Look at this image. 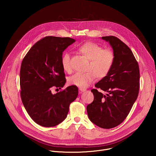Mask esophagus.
Listing matches in <instances>:
<instances>
[{
  "mask_svg": "<svg viewBox=\"0 0 156 156\" xmlns=\"http://www.w3.org/2000/svg\"><path fill=\"white\" fill-rule=\"evenodd\" d=\"M79 90L81 91V92H84L86 91V89H84V88H82V87H80L79 88Z\"/></svg>",
  "mask_w": 156,
  "mask_h": 156,
  "instance_id": "1",
  "label": "esophagus"
}]
</instances>
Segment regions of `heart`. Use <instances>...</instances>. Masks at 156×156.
I'll list each match as a JSON object with an SVG mask.
<instances>
[{
  "mask_svg": "<svg viewBox=\"0 0 156 156\" xmlns=\"http://www.w3.org/2000/svg\"><path fill=\"white\" fill-rule=\"evenodd\" d=\"M77 51L88 60L86 73H77L70 77L68 82L71 85L80 87H86L96 80L105 77L112 69L115 61V54L110 49H103L93 42H85L77 48ZM63 70L70 73L72 70L70 55L64 52L61 57Z\"/></svg>",
  "mask_w": 156,
  "mask_h": 156,
  "instance_id": "heart-1",
  "label": "heart"
}]
</instances>
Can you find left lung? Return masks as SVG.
Here are the masks:
<instances>
[{
	"instance_id": "1",
	"label": "left lung",
	"mask_w": 156,
	"mask_h": 156,
	"mask_svg": "<svg viewBox=\"0 0 156 156\" xmlns=\"http://www.w3.org/2000/svg\"><path fill=\"white\" fill-rule=\"evenodd\" d=\"M102 39L112 46L115 61L108 75L96 84V89L91 90L94 101L86 109L93 123L109 129L124 121L136 101L140 90V69L132 51L120 39L114 36ZM98 88L107 94L103 95Z\"/></svg>"
}]
</instances>
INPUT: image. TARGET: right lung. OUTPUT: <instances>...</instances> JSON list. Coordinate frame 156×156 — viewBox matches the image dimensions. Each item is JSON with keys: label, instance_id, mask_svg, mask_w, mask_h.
<instances>
[{"label": "right lung", "instance_id": "add662e5", "mask_svg": "<svg viewBox=\"0 0 156 156\" xmlns=\"http://www.w3.org/2000/svg\"><path fill=\"white\" fill-rule=\"evenodd\" d=\"M74 42L70 37L46 36L33 45L22 60L21 99L30 117L42 126H55L63 122L78 96L75 85L54 94L51 92L53 87L61 89L65 84L61 57Z\"/></svg>", "mask_w": 156, "mask_h": 156}]
</instances>
